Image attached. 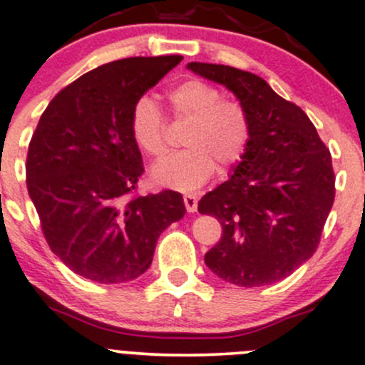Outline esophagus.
<instances>
[{"label":"esophagus","instance_id":"obj_1","mask_svg":"<svg viewBox=\"0 0 365 365\" xmlns=\"http://www.w3.org/2000/svg\"><path fill=\"white\" fill-rule=\"evenodd\" d=\"M184 205H186L187 212H197L198 198L195 195H184Z\"/></svg>","mask_w":365,"mask_h":365}]
</instances>
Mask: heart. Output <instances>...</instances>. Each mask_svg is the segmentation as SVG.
<instances>
[{
    "mask_svg": "<svg viewBox=\"0 0 365 365\" xmlns=\"http://www.w3.org/2000/svg\"><path fill=\"white\" fill-rule=\"evenodd\" d=\"M168 100L175 114L190 118L191 123L182 140L187 148L153 165L151 179L158 186L195 191L212 175L216 165L220 170H227L242 160L250 142V121L237 101L223 100L220 89L198 78L172 89ZM130 130L145 155H163L165 119L151 96L135 101Z\"/></svg>",
    "mask_w": 365,
    "mask_h": 365,
    "instance_id": "heart-1",
    "label": "heart"
}]
</instances>
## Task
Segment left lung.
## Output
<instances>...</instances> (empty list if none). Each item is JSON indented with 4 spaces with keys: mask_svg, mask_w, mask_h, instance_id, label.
<instances>
[{
    "mask_svg": "<svg viewBox=\"0 0 365 365\" xmlns=\"http://www.w3.org/2000/svg\"><path fill=\"white\" fill-rule=\"evenodd\" d=\"M187 70L225 86L250 121V142L230 178L198 202L221 223L205 265L242 288L290 276L317 251L334 204L332 158L306 112L251 71L209 63Z\"/></svg>",
    "mask_w": 365,
    "mask_h": 365,
    "instance_id": "obj_1",
    "label": "left lung"
}]
</instances>
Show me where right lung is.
<instances>
[{
    "instance_id": "obj_1",
    "label": "right lung",
    "mask_w": 365,
    "mask_h": 365,
    "mask_svg": "<svg viewBox=\"0 0 365 365\" xmlns=\"http://www.w3.org/2000/svg\"><path fill=\"white\" fill-rule=\"evenodd\" d=\"M181 59L126 58L88 71L54 96L33 133L29 198L52 253L86 279H137L161 232L186 212L178 191L128 198L144 172L131 108Z\"/></svg>"
}]
</instances>
